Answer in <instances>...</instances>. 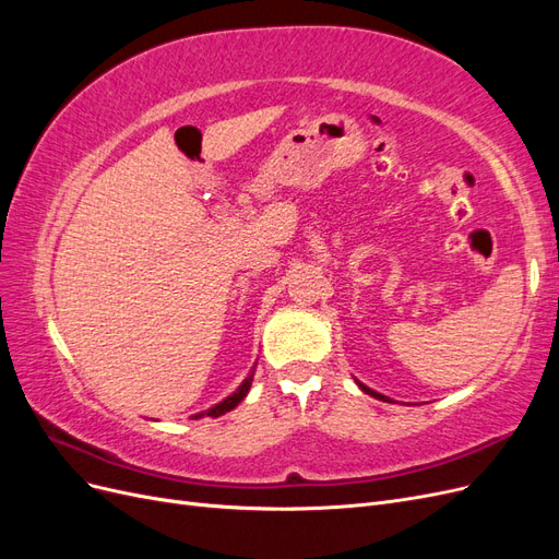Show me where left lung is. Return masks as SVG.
Instances as JSON below:
<instances>
[{
  "mask_svg": "<svg viewBox=\"0 0 559 559\" xmlns=\"http://www.w3.org/2000/svg\"><path fill=\"white\" fill-rule=\"evenodd\" d=\"M357 384H359L361 392H366V394H370V396H376V399H380V401H389V403H392V399H389V396H382V394H378V392H373V389L366 386V384H361L359 380H357Z\"/></svg>",
  "mask_w": 559,
  "mask_h": 559,
  "instance_id": "1",
  "label": "left lung"
}]
</instances>
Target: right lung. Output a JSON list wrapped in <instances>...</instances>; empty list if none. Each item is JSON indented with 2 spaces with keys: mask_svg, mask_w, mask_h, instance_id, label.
Returning a JSON list of instances; mask_svg holds the SVG:
<instances>
[{
  "mask_svg": "<svg viewBox=\"0 0 559 559\" xmlns=\"http://www.w3.org/2000/svg\"><path fill=\"white\" fill-rule=\"evenodd\" d=\"M253 370H257V364H253V368L249 370V376L242 380V384L235 389V392L230 394V396H226L224 401H218L216 405H212V408H207V411H202V413H198V415H193V419H198V417H222V415H226L228 411H233L235 405L238 403H242V399L249 394V386H251V382H253Z\"/></svg>",
  "mask_w": 559,
  "mask_h": 559,
  "instance_id": "add662e5",
  "label": "right lung"
}]
</instances>
